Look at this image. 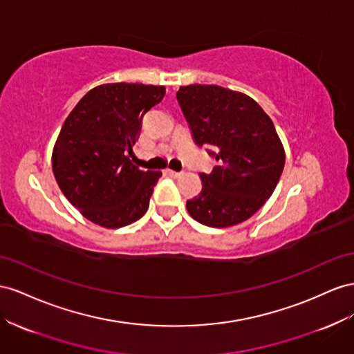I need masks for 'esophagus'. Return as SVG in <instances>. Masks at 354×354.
I'll return each mask as SVG.
<instances>
[{"label": "esophagus", "mask_w": 354, "mask_h": 354, "mask_svg": "<svg viewBox=\"0 0 354 354\" xmlns=\"http://www.w3.org/2000/svg\"><path fill=\"white\" fill-rule=\"evenodd\" d=\"M167 174L169 176V177H173V178H177V177H180L181 174H183V173H178V171H173V169H168L167 171Z\"/></svg>", "instance_id": "obj_1"}]
</instances>
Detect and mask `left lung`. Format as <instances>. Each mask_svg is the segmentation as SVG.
I'll return each instance as SVG.
<instances>
[{
	"mask_svg": "<svg viewBox=\"0 0 354 354\" xmlns=\"http://www.w3.org/2000/svg\"><path fill=\"white\" fill-rule=\"evenodd\" d=\"M177 101L199 147L209 146L212 173L186 203L196 222L227 227L247 221L268 199L284 168L274 123L254 100L216 84L181 86Z\"/></svg>",
	"mask_w": 354,
	"mask_h": 354,
	"instance_id": "obj_1",
	"label": "left lung"
}]
</instances>
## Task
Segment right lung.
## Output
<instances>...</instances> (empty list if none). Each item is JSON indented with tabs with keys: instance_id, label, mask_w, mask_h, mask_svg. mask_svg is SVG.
Wrapping results in <instances>:
<instances>
[{
	"instance_id": "add662e5",
	"label": "right lung",
	"mask_w": 354,
	"mask_h": 354,
	"mask_svg": "<svg viewBox=\"0 0 354 354\" xmlns=\"http://www.w3.org/2000/svg\"><path fill=\"white\" fill-rule=\"evenodd\" d=\"M164 86L109 83L91 89L65 119L52 155L62 194L88 221L118 229L145 216L160 171L127 156Z\"/></svg>"
}]
</instances>
